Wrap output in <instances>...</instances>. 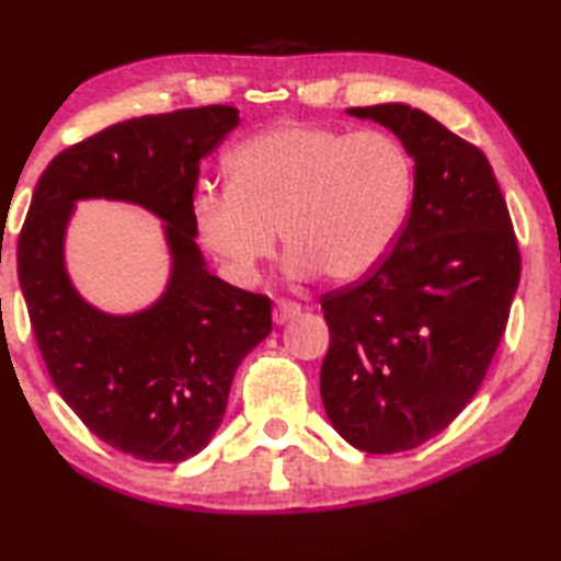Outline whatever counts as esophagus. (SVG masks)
<instances>
[{"label":"esophagus","mask_w":561,"mask_h":561,"mask_svg":"<svg viewBox=\"0 0 561 561\" xmlns=\"http://www.w3.org/2000/svg\"><path fill=\"white\" fill-rule=\"evenodd\" d=\"M299 312H302V305H299V302H291V299H277V302H274L272 314H274V322L282 325V322L297 318Z\"/></svg>","instance_id":"1"}]
</instances>
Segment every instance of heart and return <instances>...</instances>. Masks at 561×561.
I'll return each mask as SVG.
<instances>
[{"label": "heart", "mask_w": 561, "mask_h": 561, "mask_svg": "<svg viewBox=\"0 0 561 561\" xmlns=\"http://www.w3.org/2000/svg\"><path fill=\"white\" fill-rule=\"evenodd\" d=\"M414 198V160L389 131L287 124L228 157L226 191H198L193 226L228 277L289 249L291 277L356 282L389 256Z\"/></svg>", "instance_id": "heart-1"}]
</instances>
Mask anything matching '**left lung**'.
I'll use <instances>...</instances> for the list:
<instances>
[{"label": "left lung", "instance_id": "obj_1", "mask_svg": "<svg viewBox=\"0 0 561 561\" xmlns=\"http://www.w3.org/2000/svg\"><path fill=\"white\" fill-rule=\"evenodd\" d=\"M414 157L412 210L389 256L320 297L330 424L370 455L437 437L483 383L520 279V251L491 162L404 104L351 108Z\"/></svg>", "mask_w": 561, "mask_h": 561}]
</instances>
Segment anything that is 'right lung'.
I'll list each match as a JSON object with an SVG mask.
<instances>
[{
  "label": "right lung",
  "mask_w": 561,
  "mask_h": 561,
  "mask_svg": "<svg viewBox=\"0 0 561 561\" xmlns=\"http://www.w3.org/2000/svg\"><path fill=\"white\" fill-rule=\"evenodd\" d=\"M236 124L233 106L213 104L108 126L53 157L22 224L20 287L47 374L93 435L137 460L198 455L239 363L272 333V299L210 274L193 241L201 160ZM81 197L131 199L169 220L173 277L149 311L112 319L77 297L61 231Z\"/></svg>",
  "instance_id": "obj_1"
}]
</instances>
